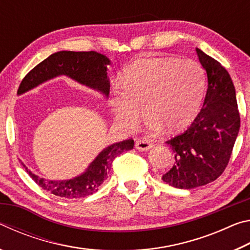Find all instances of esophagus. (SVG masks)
<instances>
[{
	"label": "esophagus",
	"instance_id": "obj_1",
	"mask_svg": "<svg viewBox=\"0 0 250 250\" xmlns=\"http://www.w3.org/2000/svg\"><path fill=\"white\" fill-rule=\"evenodd\" d=\"M135 147H137L139 151H147L150 150L151 147H153V143L142 139V140L137 141V143H135Z\"/></svg>",
	"mask_w": 250,
	"mask_h": 250
}]
</instances>
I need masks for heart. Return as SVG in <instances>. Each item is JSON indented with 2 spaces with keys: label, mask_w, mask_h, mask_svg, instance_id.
<instances>
[{
  "label": "heart",
  "mask_w": 250,
  "mask_h": 250,
  "mask_svg": "<svg viewBox=\"0 0 250 250\" xmlns=\"http://www.w3.org/2000/svg\"><path fill=\"white\" fill-rule=\"evenodd\" d=\"M121 82L124 86L113 88L110 104L117 121L128 130L140 124L145 107L153 130L184 128L196 116L204 90L203 70L189 59H139L124 70Z\"/></svg>",
  "instance_id": "heart-1"
}]
</instances>
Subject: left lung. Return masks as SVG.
Here are the masks:
<instances>
[{"mask_svg":"<svg viewBox=\"0 0 250 250\" xmlns=\"http://www.w3.org/2000/svg\"><path fill=\"white\" fill-rule=\"evenodd\" d=\"M196 53L206 70L208 87L203 108L192 125L167 141L175 161L162 180L176 188H198L221 176L229 162L240 128L236 91L229 74L200 48Z\"/></svg>","mask_w":250,"mask_h":250,"instance_id":"8db88e82","label":"left lung"}]
</instances>
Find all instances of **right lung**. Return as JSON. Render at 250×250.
I'll list each match as a JSON object with an SVG mask.
<instances>
[{"label":"right lung","mask_w":250,"mask_h":250,"mask_svg":"<svg viewBox=\"0 0 250 250\" xmlns=\"http://www.w3.org/2000/svg\"><path fill=\"white\" fill-rule=\"evenodd\" d=\"M110 61L104 55L97 52H67L62 50L52 54L39 65L34 67L21 83L18 95L32 90L41 83L58 76L65 75L76 82L99 91L104 97L109 96L110 82L107 66ZM132 139L113 143L104 149L92 161L83 174L70 180L48 181L34 174L24 166L28 175L45 191L65 198H80L91 195L98 191L99 186L108 177L111 164L118 155L132 150Z\"/></svg>","instance_id":"right-lung-1"}]
</instances>
